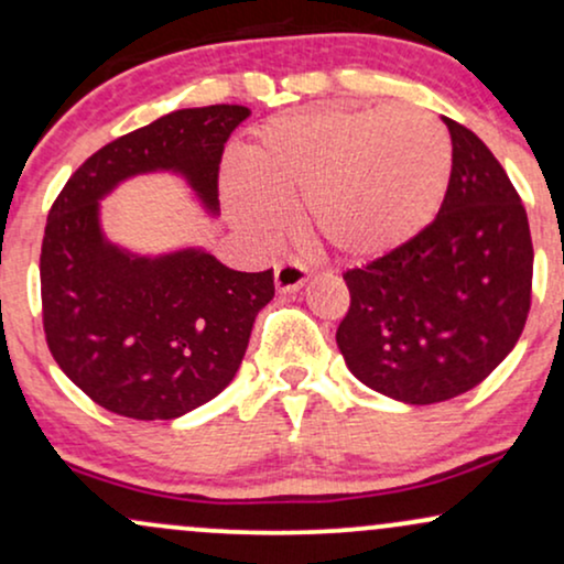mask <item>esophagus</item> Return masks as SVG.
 <instances>
[{
    "label": "esophagus",
    "mask_w": 564,
    "mask_h": 564,
    "mask_svg": "<svg viewBox=\"0 0 564 564\" xmlns=\"http://www.w3.org/2000/svg\"><path fill=\"white\" fill-rule=\"evenodd\" d=\"M307 281V264L300 260H283L275 264V286L278 291H296Z\"/></svg>",
    "instance_id": "obj_1"
}]
</instances>
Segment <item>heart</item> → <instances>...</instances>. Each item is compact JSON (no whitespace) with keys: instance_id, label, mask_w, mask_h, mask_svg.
<instances>
[{"instance_id":"heart-1","label":"heart","mask_w":564,"mask_h":564,"mask_svg":"<svg viewBox=\"0 0 564 564\" xmlns=\"http://www.w3.org/2000/svg\"><path fill=\"white\" fill-rule=\"evenodd\" d=\"M451 172L448 129L424 108L323 102L254 134L228 198L251 236L273 238L283 225L278 206L300 204L315 241L349 260H373L430 225Z\"/></svg>"}]
</instances>
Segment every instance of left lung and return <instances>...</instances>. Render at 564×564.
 <instances>
[{
	"label": "left lung",
	"instance_id": "left-lung-1",
	"mask_svg": "<svg viewBox=\"0 0 564 564\" xmlns=\"http://www.w3.org/2000/svg\"><path fill=\"white\" fill-rule=\"evenodd\" d=\"M445 124L453 172L437 217L347 270L349 307L336 328L349 371L411 405L443 403L488 379L520 339L533 294L520 193L471 129Z\"/></svg>",
	"mask_w": 564,
	"mask_h": 564
}]
</instances>
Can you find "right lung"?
I'll return each mask as SVG.
<instances>
[{"label": "right lung", "instance_id": "obj_1", "mask_svg": "<svg viewBox=\"0 0 564 564\" xmlns=\"http://www.w3.org/2000/svg\"><path fill=\"white\" fill-rule=\"evenodd\" d=\"M243 106L185 108L93 153L68 177L44 228L42 323L55 364L106 411L138 422L177 419L236 377L257 313L273 300V270L238 273L185 249L145 260L102 238L97 209L121 180L183 172L217 212L225 142Z\"/></svg>", "mask_w": 564, "mask_h": 564}]
</instances>
